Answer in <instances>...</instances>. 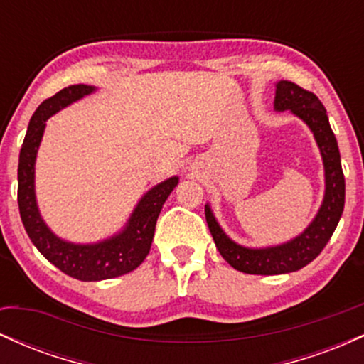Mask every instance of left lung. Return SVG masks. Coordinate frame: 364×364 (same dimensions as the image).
<instances>
[{"instance_id":"left-lung-1","label":"left lung","mask_w":364,"mask_h":364,"mask_svg":"<svg viewBox=\"0 0 364 364\" xmlns=\"http://www.w3.org/2000/svg\"><path fill=\"white\" fill-rule=\"evenodd\" d=\"M274 106L277 111L291 109L310 127L315 135L325 166V196L315 220L308 225L303 235L286 245L262 250L245 248L229 240L217 224L210 207L205 205V219L217 250L229 265L245 274L277 275L303 269L315 260L328 243L344 210L346 181L341 166V154L323 104L313 92L304 90L292 82L281 80L275 90Z\"/></svg>"}]
</instances>
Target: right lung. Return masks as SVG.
Segmentation results:
<instances>
[{"mask_svg":"<svg viewBox=\"0 0 364 364\" xmlns=\"http://www.w3.org/2000/svg\"><path fill=\"white\" fill-rule=\"evenodd\" d=\"M92 90L94 87L78 83L65 87L53 97L46 99L31 118L18 159V208L25 231L36 248L54 267L78 281H104L135 270L147 258L161 208L178 185V178L174 176L154 186L133 210L124 231L97 245L66 243L49 231L36 203L34 164L37 149L48 118Z\"/></svg>","mask_w":364,"mask_h":364,"instance_id":"add662e5","label":"right lung"}]
</instances>
